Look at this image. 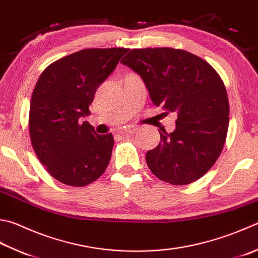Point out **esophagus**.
Instances as JSON below:
<instances>
[{
    "label": "esophagus",
    "mask_w": 258,
    "mask_h": 258,
    "mask_svg": "<svg viewBox=\"0 0 258 258\" xmlns=\"http://www.w3.org/2000/svg\"><path fill=\"white\" fill-rule=\"evenodd\" d=\"M137 130H138V128L135 127V125H128V127L124 129V133L125 134H135Z\"/></svg>",
    "instance_id": "obj_1"
}]
</instances>
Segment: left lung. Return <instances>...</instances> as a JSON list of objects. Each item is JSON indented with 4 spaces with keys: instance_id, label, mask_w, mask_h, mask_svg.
Returning a JSON list of instances; mask_svg holds the SVG:
<instances>
[{
    "instance_id": "left-lung-1",
    "label": "left lung",
    "mask_w": 258,
    "mask_h": 258,
    "mask_svg": "<svg viewBox=\"0 0 258 258\" xmlns=\"http://www.w3.org/2000/svg\"><path fill=\"white\" fill-rule=\"evenodd\" d=\"M142 77L156 106L177 114L146 162L162 181L185 185L203 176L226 142L229 102L220 76L202 58L173 48L133 49L121 60Z\"/></svg>"
}]
</instances>
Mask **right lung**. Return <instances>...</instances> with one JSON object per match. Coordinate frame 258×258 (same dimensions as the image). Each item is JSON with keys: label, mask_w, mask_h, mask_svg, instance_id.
<instances>
[{"label": "right lung", "mask_w": 258, "mask_h": 258, "mask_svg": "<svg viewBox=\"0 0 258 258\" xmlns=\"http://www.w3.org/2000/svg\"><path fill=\"white\" fill-rule=\"evenodd\" d=\"M129 49H84L52 62L33 90L29 113L32 147L57 181L84 186L108 167L112 134L99 135L82 118L90 115L98 87Z\"/></svg>", "instance_id": "obj_1"}]
</instances>
